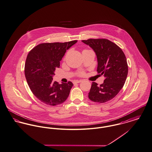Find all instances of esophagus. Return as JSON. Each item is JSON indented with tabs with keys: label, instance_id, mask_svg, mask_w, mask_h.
Returning <instances> with one entry per match:
<instances>
[{
	"label": "esophagus",
	"instance_id": "esophagus-1",
	"mask_svg": "<svg viewBox=\"0 0 152 152\" xmlns=\"http://www.w3.org/2000/svg\"><path fill=\"white\" fill-rule=\"evenodd\" d=\"M82 81H83V80H76L75 81V83H80L82 82Z\"/></svg>",
	"mask_w": 152,
	"mask_h": 152
}]
</instances>
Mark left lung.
<instances>
[{
  "label": "left lung",
  "instance_id": "1",
  "mask_svg": "<svg viewBox=\"0 0 152 152\" xmlns=\"http://www.w3.org/2000/svg\"><path fill=\"white\" fill-rule=\"evenodd\" d=\"M95 52L97 60V71L105 78L100 86L93 82L89 99L96 103H104L115 96L124 85L128 64L126 57L120 48L106 39L83 40Z\"/></svg>",
  "mask_w": 152,
  "mask_h": 152
}]
</instances>
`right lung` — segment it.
<instances>
[{
    "instance_id": "1",
    "label": "right lung",
    "mask_w": 152,
    "mask_h": 152,
    "mask_svg": "<svg viewBox=\"0 0 152 152\" xmlns=\"http://www.w3.org/2000/svg\"><path fill=\"white\" fill-rule=\"evenodd\" d=\"M77 42L41 43L28 53L24 69L28 85L33 94L45 104H60L69 96L73 83L69 81L58 84L53 81V77L67 50Z\"/></svg>"
}]
</instances>
